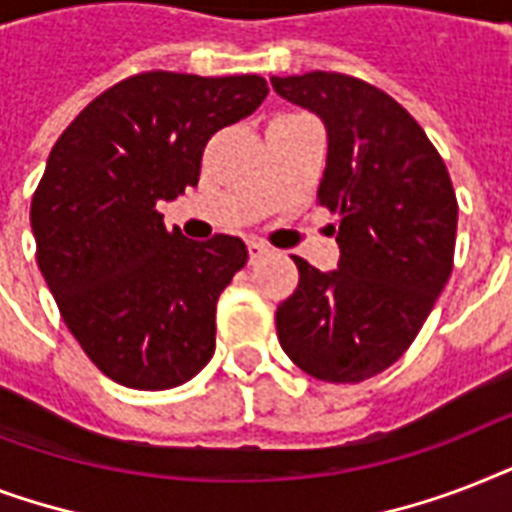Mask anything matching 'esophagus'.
<instances>
[{"label":"esophagus","instance_id":"esophagus-1","mask_svg":"<svg viewBox=\"0 0 512 512\" xmlns=\"http://www.w3.org/2000/svg\"><path fill=\"white\" fill-rule=\"evenodd\" d=\"M249 260L252 263H257V260H263L265 255H268V247L265 244H260V241H249Z\"/></svg>","mask_w":512,"mask_h":512}]
</instances>
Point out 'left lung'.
I'll list each match as a JSON object with an SVG mask.
<instances>
[{
	"instance_id": "obj_1",
	"label": "left lung",
	"mask_w": 512,
	"mask_h": 512,
	"mask_svg": "<svg viewBox=\"0 0 512 512\" xmlns=\"http://www.w3.org/2000/svg\"><path fill=\"white\" fill-rule=\"evenodd\" d=\"M327 130L319 204L340 217L337 271L295 257L276 308L284 353L324 382H361L404 356L449 281L457 199L444 159L396 100L345 74L271 76Z\"/></svg>"
}]
</instances>
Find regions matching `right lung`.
<instances>
[{"label": "right lung", "mask_w": 512, "mask_h": 512, "mask_svg": "<svg viewBox=\"0 0 512 512\" xmlns=\"http://www.w3.org/2000/svg\"><path fill=\"white\" fill-rule=\"evenodd\" d=\"M265 95L255 74L148 71L92 100L52 146L31 199L36 263L68 332L119 385L177 388L215 353L217 297L247 244L185 239L156 207L199 183L207 140Z\"/></svg>", "instance_id": "obj_1"}]
</instances>
